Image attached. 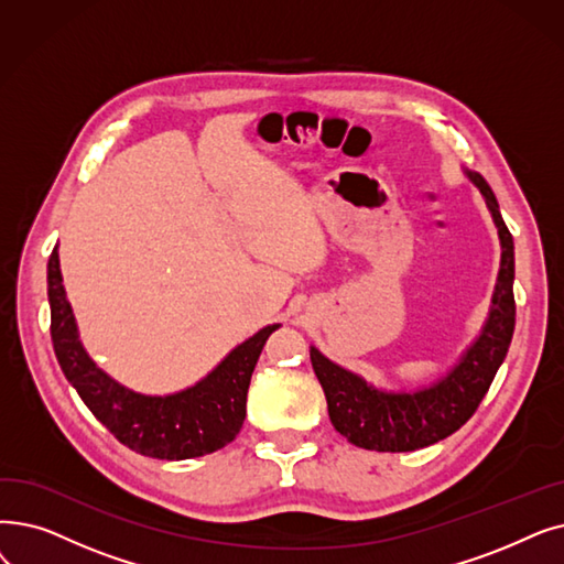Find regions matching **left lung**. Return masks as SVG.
Listing matches in <instances>:
<instances>
[{
    "instance_id": "obj_1",
    "label": "left lung",
    "mask_w": 564,
    "mask_h": 564,
    "mask_svg": "<svg viewBox=\"0 0 564 564\" xmlns=\"http://www.w3.org/2000/svg\"><path fill=\"white\" fill-rule=\"evenodd\" d=\"M484 195L500 237V272L491 311L473 346L447 376L414 391H387L343 369L311 346L313 371L323 384L329 420L348 443L373 452H414L445 440L468 422L507 357L517 304H513V239L507 230L496 193L479 173L465 170Z\"/></svg>"
}]
</instances>
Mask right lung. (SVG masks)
Segmentation results:
<instances>
[{
    "instance_id": "obj_1",
    "label": "right lung",
    "mask_w": 564,
    "mask_h": 564,
    "mask_svg": "<svg viewBox=\"0 0 564 564\" xmlns=\"http://www.w3.org/2000/svg\"><path fill=\"white\" fill-rule=\"evenodd\" d=\"M47 302L53 346L66 380L121 445L163 460L205 456L232 443L247 417L249 384L264 340L281 327H262L195 384L175 394L150 397L119 384L83 348L62 283L57 247L47 260Z\"/></svg>"
}]
</instances>
